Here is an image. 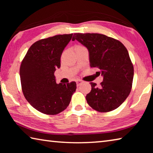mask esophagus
Listing matches in <instances>:
<instances>
[{
    "mask_svg": "<svg viewBox=\"0 0 153 153\" xmlns=\"http://www.w3.org/2000/svg\"><path fill=\"white\" fill-rule=\"evenodd\" d=\"M82 84V80H77L76 81V84H77V86H80Z\"/></svg>",
    "mask_w": 153,
    "mask_h": 153,
    "instance_id": "34e87169",
    "label": "esophagus"
}]
</instances>
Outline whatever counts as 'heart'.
Returning a JSON list of instances; mask_svg holds the SVG:
<instances>
[{"instance_id": "1", "label": "heart", "mask_w": 153, "mask_h": 153, "mask_svg": "<svg viewBox=\"0 0 153 153\" xmlns=\"http://www.w3.org/2000/svg\"><path fill=\"white\" fill-rule=\"evenodd\" d=\"M82 47H83V46H77V48H82Z\"/></svg>"}]
</instances>
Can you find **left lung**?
Returning a JSON list of instances; mask_svg holds the SVG:
<instances>
[{"label": "left lung", "mask_w": 153, "mask_h": 153, "mask_svg": "<svg viewBox=\"0 0 153 153\" xmlns=\"http://www.w3.org/2000/svg\"><path fill=\"white\" fill-rule=\"evenodd\" d=\"M76 40L86 47L90 65L99 69L103 81L100 86L91 82L92 90L86 97L88 104L99 112L118 108L131 92L134 67L128 51L122 43L100 33H74Z\"/></svg>", "instance_id": "left-lung-1"}]
</instances>
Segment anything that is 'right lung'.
Masks as SVG:
<instances>
[{
	"label": "right lung",
	"instance_id": "right-lung-1",
	"mask_svg": "<svg viewBox=\"0 0 153 153\" xmlns=\"http://www.w3.org/2000/svg\"><path fill=\"white\" fill-rule=\"evenodd\" d=\"M73 33L38 40L30 46L20 66L22 91L28 102L40 112L56 115L68 107L76 83L56 84L54 74Z\"/></svg>",
	"mask_w": 153,
	"mask_h": 153
}]
</instances>
